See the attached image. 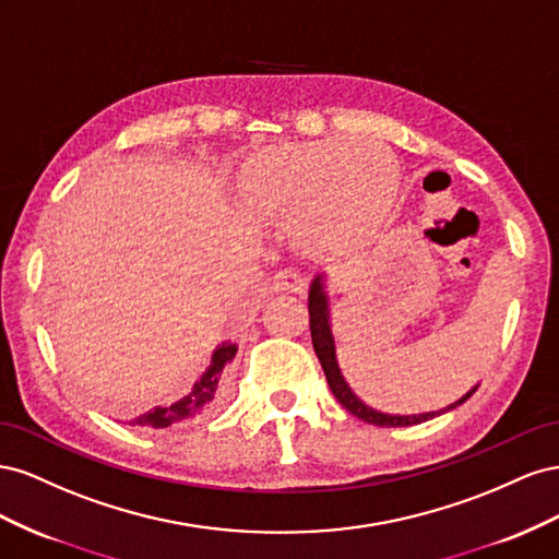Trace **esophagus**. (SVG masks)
<instances>
[{"mask_svg": "<svg viewBox=\"0 0 559 559\" xmlns=\"http://www.w3.org/2000/svg\"><path fill=\"white\" fill-rule=\"evenodd\" d=\"M274 283H276L278 290H285V293H301L307 288V281L301 278L297 271H293V269H281L278 274L274 276Z\"/></svg>", "mask_w": 559, "mask_h": 559, "instance_id": "obj_1", "label": "esophagus"}]
</instances>
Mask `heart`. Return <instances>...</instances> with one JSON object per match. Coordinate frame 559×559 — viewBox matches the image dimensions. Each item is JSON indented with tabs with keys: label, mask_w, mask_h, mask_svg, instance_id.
Segmentation results:
<instances>
[{
	"label": "heart",
	"mask_w": 559,
	"mask_h": 559,
	"mask_svg": "<svg viewBox=\"0 0 559 559\" xmlns=\"http://www.w3.org/2000/svg\"><path fill=\"white\" fill-rule=\"evenodd\" d=\"M241 194L254 213L293 225L318 254L354 250L384 227L395 166L370 140H318L274 147L243 168Z\"/></svg>",
	"instance_id": "b5f03b06"
}]
</instances>
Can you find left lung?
<instances>
[{"mask_svg": "<svg viewBox=\"0 0 559 559\" xmlns=\"http://www.w3.org/2000/svg\"><path fill=\"white\" fill-rule=\"evenodd\" d=\"M309 328H311V342H313V350L318 360L323 365V372L328 379V386L334 393V397L342 403V407H346L354 417L381 426V428H397V426H414V424H421L438 417L442 412H450L454 407H459L461 403H466L468 397L475 393L468 391L464 397H459V401L450 407H444L440 412H426V414H409V417H397V414H384V412H377L372 407L365 405L360 397L348 389V384L344 381L342 372H340V365H337V356H334V340H332V330H330V311H328V297L323 290V276H316L311 283V290H309Z\"/></svg>", "mask_w": 559, "mask_h": 559, "instance_id": "8db88e82", "label": "left lung"}]
</instances>
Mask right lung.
Wrapping results in <instances>:
<instances>
[{
    "instance_id": "add662e5",
    "label": "right lung",
    "mask_w": 559,
    "mask_h": 559,
    "mask_svg": "<svg viewBox=\"0 0 559 559\" xmlns=\"http://www.w3.org/2000/svg\"><path fill=\"white\" fill-rule=\"evenodd\" d=\"M236 344H222L213 354L211 368L203 372V377L187 395H182L180 401H175L173 405L152 407L147 412H142L140 417L131 421L142 428H168L201 417L203 412H209L219 401L222 370H225V365L236 356Z\"/></svg>"
}]
</instances>
